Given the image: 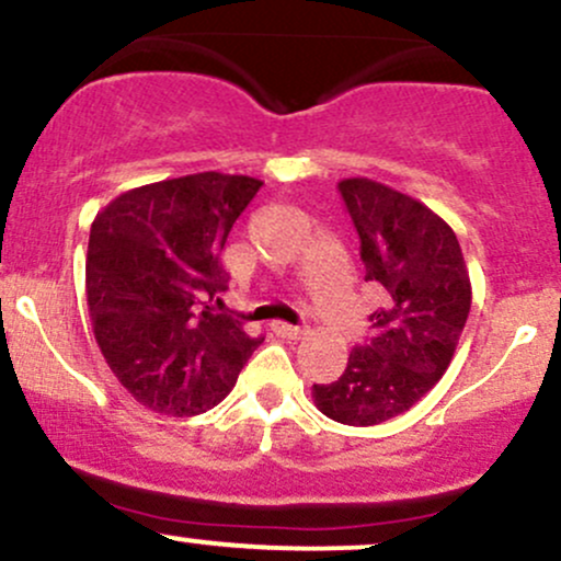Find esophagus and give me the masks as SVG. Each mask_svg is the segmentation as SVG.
<instances>
[{
    "label": "esophagus",
    "instance_id": "esophagus-1",
    "mask_svg": "<svg viewBox=\"0 0 561 561\" xmlns=\"http://www.w3.org/2000/svg\"><path fill=\"white\" fill-rule=\"evenodd\" d=\"M272 332L276 334V337H285V340H302V337H306V330H302V327L285 324V321H272Z\"/></svg>",
    "mask_w": 561,
    "mask_h": 561
}]
</instances>
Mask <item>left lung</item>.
Here are the masks:
<instances>
[{
	"mask_svg": "<svg viewBox=\"0 0 561 561\" xmlns=\"http://www.w3.org/2000/svg\"><path fill=\"white\" fill-rule=\"evenodd\" d=\"M337 186L379 308L369 345L353 347L334 382L313 385V403L334 422L371 427L405 414L446 375L472 306V282L454 229L420 199L366 176Z\"/></svg>",
	"mask_w": 561,
	"mask_h": 561,
	"instance_id": "obj_1",
	"label": "left lung"
}]
</instances>
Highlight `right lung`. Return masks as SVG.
Returning a JSON list of instances; mask_svg holds the SVG:
<instances>
[{"instance_id":"obj_1","label":"right lung","mask_w":561,"mask_h":561,"mask_svg":"<svg viewBox=\"0 0 561 561\" xmlns=\"http://www.w3.org/2000/svg\"><path fill=\"white\" fill-rule=\"evenodd\" d=\"M261 179L203 171L118 195L94 216L87 306L118 382L163 416H197L237 385L263 340L198 306L227 289L221 250Z\"/></svg>"}]
</instances>
